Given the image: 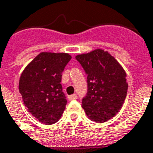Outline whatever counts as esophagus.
Here are the masks:
<instances>
[{
	"label": "esophagus",
	"instance_id": "esophagus-1",
	"mask_svg": "<svg viewBox=\"0 0 153 153\" xmlns=\"http://www.w3.org/2000/svg\"><path fill=\"white\" fill-rule=\"evenodd\" d=\"M68 99L69 100H76L77 99V96L76 95V94H73V95H71L68 97Z\"/></svg>",
	"mask_w": 153,
	"mask_h": 153
}]
</instances>
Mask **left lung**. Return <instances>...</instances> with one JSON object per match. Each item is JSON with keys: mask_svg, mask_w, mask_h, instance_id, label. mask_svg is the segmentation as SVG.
<instances>
[{"mask_svg": "<svg viewBox=\"0 0 153 153\" xmlns=\"http://www.w3.org/2000/svg\"><path fill=\"white\" fill-rule=\"evenodd\" d=\"M76 59L87 75V93L82 108L90 120L104 123L116 114L128 91L126 73L116 59L102 49L79 54Z\"/></svg>", "mask_w": 153, "mask_h": 153, "instance_id": "1", "label": "left lung"}]
</instances>
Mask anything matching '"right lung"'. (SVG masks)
I'll return each mask as SVG.
<instances>
[{
	"instance_id": "add662e5",
	"label": "right lung",
	"mask_w": 153,
	"mask_h": 153,
	"mask_svg": "<svg viewBox=\"0 0 153 153\" xmlns=\"http://www.w3.org/2000/svg\"><path fill=\"white\" fill-rule=\"evenodd\" d=\"M71 58L68 53L43 52L27 65L20 76L19 90L24 104L44 124L57 122L66 108L62 72Z\"/></svg>"
}]
</instances>
